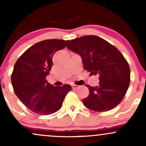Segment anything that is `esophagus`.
<instances>
[{"label": "esophagus", "mask_w": 146, "mask_h": 146, "mask_svg": "<svg viewBox=\"0 0 146 146\" xmlns=\"http://www.w3.org/2000/svg\"><path fill=\"white\" fill-rule=\"evenodd\" d=\"M72 89L73 90H75V89H77V88H78L80 86H78V85H76V84H72Z\"/></svg>", "instance_id": "obj_1"}]
</instances>
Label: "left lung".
Returning a JSON list of instances; mask_svg holds the SVG:
<instances>
[{"label": "left lung", "instance_id": "8db88e82", "mask_svg": "<svg viewBox=\"0 0 146 146\" xmlns=\"http://www.w3.org/2000/svg\"><path fill=\"white\" fill-rule=\"evenodd\" d=\"M67 48L80 55L84 69L99 75V86L85 85L89 95L82 100L84 104L96 112L115 108L124 98L130 85V67L123 55L113 45L96 36L72 40Z\"/></svg>", "mask_w": 146, "mask_h": 146}]
</instances>
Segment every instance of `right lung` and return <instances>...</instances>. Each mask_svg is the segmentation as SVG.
<instances>
[{"mask_svg":"<svg viewBox=\"0 0 146 146\" xmlns=\"http://www.w3.org/2000/svg\"><path fill=\"white\" fill-rule=\"evenodd\" d=\"M68 42L55 39L41 41L26 50L15 64L11 78L13 88L22 103L31 111L42 115L56 113L71 90V85L53 86L46 80L53 65V54Z\"/></svg>","mask_w":146,"mask_h":146,"instance_id":"1","label":"right lung"}]
</instances>
